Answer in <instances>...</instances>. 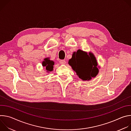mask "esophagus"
<instances>
[{"label":"esophagus","mask_w":131,"mask_h":131,"mask_svg":"<svg viewBox=\"0 0 131 131\" xmlns=\"http://www.w3.org/2000/svg\"><path fill=\"white\" fill-rule=\"evenodd\" d=\"M60 63L62 65H64L66 64V61L65 60H61L60 61Z\"/></svg>","instance_id":"1"}]
</instances>
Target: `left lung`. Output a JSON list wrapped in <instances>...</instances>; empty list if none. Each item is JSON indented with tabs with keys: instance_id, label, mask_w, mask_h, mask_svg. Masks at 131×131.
I'll list each match as a JSON object with an SVG mask.
<instances>
[{
	"instance_id": "8db88e82",
	"label": "left lung",
	"mask_w": 131,
	"mask_h": 131,
	"mask_svg": "<svg viewBox=\"0 0 131 131\" xmlns=\"http://www.w3.org/2000/svg\"><path fill=\"white\" fill-rule=\"evenodd\" d=\"M68 64L79 78L83 81L91 80L99 72L97 60L91 52L88 53L80 49L74 52Z\"/></svg>"
}]
</instances>
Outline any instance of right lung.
Instances as JSON below:
<instances>
[{
	"instance_id": "obj_1",
	"label": "right lung",
	"mask_w": 131,
	"mask_h": 131,
	"mask_svg": "<svg viewBox=\"0 0 131 131\" xmlns=\"http://www.w3.org/2000/svg\"><path fill=\"white\" fill-rule=\"evenodd\" d=\"M42 65L43 67H46V71L47 72L52 71L53 70V65H54V62L50 60V58H46L44 59L42 62Z\"/></svg>"
}]
</instances>
